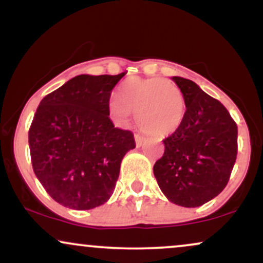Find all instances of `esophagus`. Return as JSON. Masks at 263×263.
<instances>
[{"label": "esophagus", "mask_w": 263, "mask_h": 263, "mask_svg": "<svg viewBox=\"0 0 263 263\" xmlns=\"http://www.w3.org/2000/svg\"><path fill=\"white\" fill-rule=\"evenodd\" d=\"M135 141H136V146L141 147L142 143L144 142V137L140 134H135Z\"/></svg>", "instance_id": "obj_1"}]
</instances>
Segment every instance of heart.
I'll use <instances>...</instances> for the list:
<instances>
[{
  "mask_svg": "<svg viewBox=\"0 0 263 263\" xmlns=\"http://www.w3.org/2000/svg\"><path fill=\"white\" fill-rule=\"evenodd\" d=\"M116 121L127 122L136 114L138 126L147 134L165 137L177 131L185 116V101L180 89L161 78L126 80L108 102Z\"/></svg>",
  "mask_w": 263,
  "mask_h": 263,
  "instance_id": "1",
  "label": "heart"
}]
</instances>
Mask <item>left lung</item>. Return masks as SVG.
Listing matches in <instances>:
<instances>
[{
  "label": "left lung",
  "mask_w": 263,
  "mask_h": 263,
  "mask_svg": "<svg viewBox=\"0 0 263 263\" xmlns=\"http://www.w3.org/2000/svg\"><path fill=\"white\" fill-rule=\"evenodd\" d=\"M182 91L185 116L164 138V153L153 165L163 194L172 203L197 208L219 195L237 156V126L226 107L194 81L173 77Z\"/></svg>",
  "instance_id": "8db88e82"
}]
</instances>
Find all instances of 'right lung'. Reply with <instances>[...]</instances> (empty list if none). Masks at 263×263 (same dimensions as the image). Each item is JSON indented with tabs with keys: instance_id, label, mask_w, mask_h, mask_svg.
Segmentation results:
<instances>
[{
	"instance_id": "obj_1",
	"label": "right lung",
	"mask_w": 263,
	"mask_h": 263,
	"mask_svg": "<svg viewBox=\"0 0 263 263\" xmlns=\"http://www.w3.org/2000/svg\"><path fill=\"white\" fill-rule=\"evenodd\" d=\"M78 75L41 101L28 132L33 171L48 194L69 209L89 210L112 195L134 134L108 115L111 91L125 77Z\"/></svg>"
}]
</instances>
